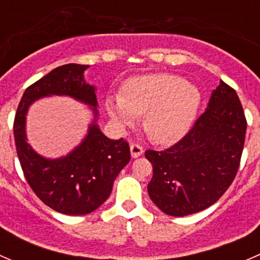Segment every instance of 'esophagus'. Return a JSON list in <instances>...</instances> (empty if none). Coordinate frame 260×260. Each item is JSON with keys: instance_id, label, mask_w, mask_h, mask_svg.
I'll return each instance as SVG.
<instances>
[{"instance_id": "esophagus-1", "label": "esophagus", "mask_w": 260, "mask_h": 260, "mask_svg": "<svg viewBox=\"0 0 260 260\" xmlns=\"http://www.w3.org/2000/svg\"><path fill=\"white\" fill-rule=\"evenodd\" d=\"M142 153V146H140L138 143H132V145H131V156H132L133 158H137V157H140Z\"/></svg>"}]
</instances>
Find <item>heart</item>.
Returning a JSON list of instances; mask_svg holds the SVG:
<instances>
[{"label": "heart", "instance_id": "b5f03b06", "mask_svg": "<svg viewBox=\"0 0 260 260\" xmlns=\"http://www.w3.org/2000/svg\"><path fill=\"white\" fill-rule=\"evenodd\" d=\"M200 104L198 88L175 74L142 75L127 80L122 96H109L107 111L120 127L145 115V129L153 142L171 145L183 137Z\"/></svg>", "mask_w": 260, "mask_h": 260}]
</instances>
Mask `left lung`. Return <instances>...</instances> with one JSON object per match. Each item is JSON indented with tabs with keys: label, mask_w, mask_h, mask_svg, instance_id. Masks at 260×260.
<instances>
[{
	"label": "left lung",
	"mask_w": 260,
	"mask_h": 260,
	"mask_svg": "<svg viewBox=\"0 0 260 260\" xmlns=\"http://www.w3.org/2000/svg\"><path fill=\"white\" fill-rule=\"evenodd\" d=\"M246 119L237 91L220 81L208 108L177 143L147 149L153 167L147 190L165 214L186 216L216 203L237 176Z\"/></svg>",
	"instance_id": "1"
}]
</instances>
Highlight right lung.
Returning a JSON list of instances; mask_svg holds the SVG:
<instances>
[{
	"label": "right lung",
	"mask_w": 260,
	"mask_h": 260,
	"mask_svg": "<svg viewBox=\"0 0 260 260\" xmlns=\"http://www.w3.org/2000/svg\"><path fill=\"white\" fill-rule=\"evenodd\" d=\"M88 68L62 65L28 86L14 122L17 156L26 181L45 205L67 215H85L98 209L109 198L115 177L131 159L127 141L109 140L95 123V86L85 83L83 77ZM49 95L72 96L94 107V120L83 142L69 155L56 160L40 156L25 141L28 107L39 98Z\"/></svg>",
	"instance_id": "add662e5"
}]
</instances>
